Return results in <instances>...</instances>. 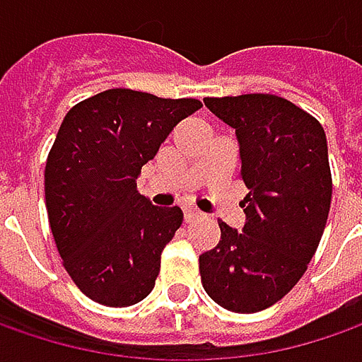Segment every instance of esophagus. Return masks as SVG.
<instances>
[{
    "label": "esophagus",
    "mask_w": 362,
    "mask_h": 362,
    "mask_svg": "<svg viewBox=\"0 0 362 362\" xmlns=\"http://www.w3.org/2000/svg\"><path fill=\"white\" fill-rule=\"evenodd\" d=\"M183 216H185V221H193V219L202 217V211H199V209H195V207H187V209L183 211Z\"/></svg>",
    "instance_id": "obj_1"
}]
</instances>
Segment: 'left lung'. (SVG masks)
<instances>
[{"mask_svg": "<svg viewBox=\"0 0 362 362\" xmlns=\"http://www.w3.org/2000/svg\"><path fill=\"white\" fill-rule=\"evenodd\" d=\"M240 143L243 231L219 223L221 238L199 256L202 284L226 310L259 313L282 300L308 268L327 226L332 175L325 129L276 94L203 98Z\"/></svg>", "mask_w": 362, "mask_h": 362, "instance_id": "1", "label": "left lung"}]
</instances>
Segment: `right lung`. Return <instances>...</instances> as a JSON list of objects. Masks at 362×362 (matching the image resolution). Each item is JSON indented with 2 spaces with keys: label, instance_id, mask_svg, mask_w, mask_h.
<instances>
[{
  "label": "right lung",
  "instance_id": "obj_1",
  "mask_svg": "<svg viewBox=\"0 0 362 362\" xmlns=\"http://www.w3.org/2000/svg\"><path fill=\"white\" fill-rule=\"evenodd\" d=\"M199 108L195 98L110 88L64 117L46 160V209L64 268L94 302L122 308L151 294L183 211L151 205L136 177Z\"/></svg>",
  "mask_w": 362,
  "mask_h": 362
}]
</instances>
